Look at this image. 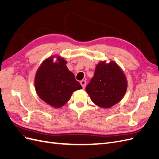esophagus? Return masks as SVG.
Returning <instances> with one entry per match:
<instances>
[{
  "instance_id": "1",
  "label": "esophagus",
  "mask_w": 159,
  "mask_h": 159,
  "mask_svg": "<svg viewBox=\"0 0 159 159\" xmlns=\"http://www.w3.org/2000/svg\"><path fill=\"white\" fill-rule=\"evenodd\" d=\"M80 84L82 86V88L84 89L85 88V85H86V81L85 80H81L80 81Z\"/></svg>"
}]
</instances>
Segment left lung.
<instances>
[{
	"label": "left lung",
	"mask_w": 159,
	"mask_h": 159,
	"mask_svg": "<svg viewBox=\"0 0 159 159\" xmlns=\"http://www.w3.org/2000/svg\"><path fill=\"white\" fill-rule=\"evenodd\" d=\"M127 81L121 68L114 61H102L96 65L95 74L85 90L91 101L102 108H110L124 97Z\"/></svg>",
	"instance_id": "8db88e82"
}]
</instances>
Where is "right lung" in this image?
I'll return each mask as SVG.
<instances>
[{
    "instance_id": "1",
    "label": "right lung",
    "mask_w": 159,
    "mask_h": 159,
    "mask_svg": "<svg viewBox=\"0 0 159 159\" xmlns=\"http://www.w3.org/2000/svg\"><path fill=\"white\" fill-rule=\"evenodd\" d=\"M48 57L38 68L34 79L37 95L45 103L60 108L70 100L74 91L82 89L74 74L67 68V61L60 56Z\"/></svg>"
}]
</instances>
